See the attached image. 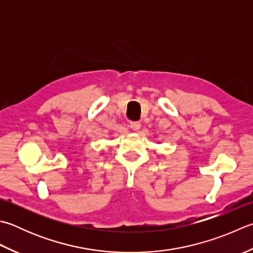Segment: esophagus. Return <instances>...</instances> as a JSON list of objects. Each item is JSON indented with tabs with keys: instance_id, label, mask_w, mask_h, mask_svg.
Segmentation results:
<instances>
[{
	"instance_id": "esophagus-1",
	"label": "esophagus",
	"mask_w": 253,
	"mask_h": 253,
	"mask_svg": "<svg viewBox=\"0 0 253 253\" xmlns=\"http://www.w3.org/2000/svg\"><path fill=\"white\" fill-rule=\"evenodd\" d=\"M129 126L132 130H139L141 127V124H140V122H131Z\"/></svg>"
}]
</instances>
